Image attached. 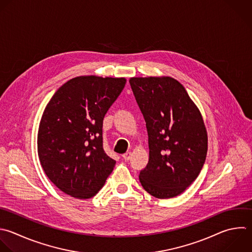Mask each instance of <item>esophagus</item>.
Segmentation results:
<instances>
[{
    "mask_svg": "<svg viewBox=\"0 0 252 252\" xmlns=\"http://www.w3.org/2000/svg\"><path fill=\"white\" fill-rule=\"evenodd\" d=\"M123 158L125 159V160H129L130 158H131V157H132V153H130V152H128V153H126V154H124L123 156Z\"/></svg>",
    "mask_w": 252,
    "mask_h": 252,
    "instance_id": "1",
    "label": "esophagus"
}]
</instances>
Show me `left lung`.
<instances>
[{"label": "left lung", "instance_id": "left-lung-1", "mask_svg": "<svg viewBox=\"0 0 252 252\" xmlns=\"http://www.w3.org/2000/svg\"><path fill=\"white\" fill-rule=\"evenodd\" d=\"M129 83L149 136L150 158L140 171L141 184L156 198L175 197L197 178L206 160L208 137L201 113L172 78H131Z\"/></svg>", "mask_w": 252, "mask_h": 252}]
</instances>
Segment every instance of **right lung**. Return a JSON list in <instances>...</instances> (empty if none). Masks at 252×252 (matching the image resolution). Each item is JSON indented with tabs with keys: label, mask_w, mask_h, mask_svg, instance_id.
<instances>
[{
	"label": "right lung",
	"mask_w": 252,
	"mask_h": 252,
	"mask_svg": "<svg viewBox=\"0 0 252 252\" xmlns=\"http://www.w3.org/2000/svg\"><path fill=\"white\" fill-rule=\"evenodd\" d=\"M126 84L124 78L82 76L64 84L42 114L37 151L48 178L64 193L94 197L116 161L103 150L102 122Z\"/></svg>",
	"instance_id": "right-lung-1"
}]
</instances>
